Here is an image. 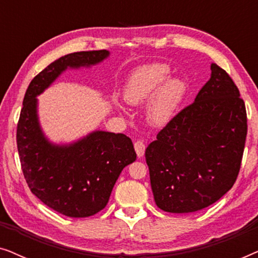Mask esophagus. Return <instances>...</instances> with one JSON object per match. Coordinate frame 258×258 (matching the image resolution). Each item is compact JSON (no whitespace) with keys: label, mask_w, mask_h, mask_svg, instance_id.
I'll return each instance as SVG.
<instances>
[{"label":"esophagus","mask_w":258,"mask_h":258,"mask_svg":"<svg viewBox=\"0 0 258 258\" xmlns=\"http://www.w3.org/2000/svg\"><path fill=\"white\" fill-rule=\"evenodd\" d=\"M134 148H135L137 156L142 157L144 155V151H146V144H144L143 142H141V141H136V142L134 143Z\"/></svg>","instance_id":"1"}]
</instances>
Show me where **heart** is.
<instances>
[{
  "mask_svg": "<svg viewBox=\"0 0 258 258\" xmlns=\"http://www.w3.org/2000/svg\"><path fill=\"white\" fill-rule=\"evenodd\" d=\"M170 70L165 64L154 63L141 67L129 77L123 98L128 104L146 102L147 118L153 124H163L171 117L185 93V84L176 77H168Z\"/></svg>",
  "mask_w": 258,
  "mask_h": 258,
  "instance_id": "b5f03b06",
  "label": "heart"
}]
</instances>
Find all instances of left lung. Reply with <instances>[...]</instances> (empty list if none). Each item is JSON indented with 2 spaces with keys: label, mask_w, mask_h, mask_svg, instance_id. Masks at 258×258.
Instances as JSON below:
<instances>
[{
  "label": "left lung",
  "mask_w": 258,
  "mask_h": 258,
  "mask_svg": "<svg viewBox=\"0 0 258 258\" xmlns=\"http://www.w3.org/2000/svg\"><path fill=\"white\" fill-rule=\"evenodd\" d=\"M211 77L146 149L157 207L176 214L211 206L232 188L244 151V101L229 74L211 63Z\"/></svg>",
  "instance_id": "8db88e82"
}]
</instances>
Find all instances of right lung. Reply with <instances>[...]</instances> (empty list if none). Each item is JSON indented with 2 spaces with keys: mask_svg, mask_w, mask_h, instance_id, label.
<instances>
[{
  "mask_svg": "<svg viewBox=\"0 0 258 258\" xmlns=\"http://www.w3.org/2000/svg\"><path fill=\"white\" fill-rule=\"evenodd\" d=\"M108 55L107 50L79 51L56 59L31 80L23 98L16 142L24 178L37 199L64 216L89 217L105 208L136 153L124 134L107 132H95L72 146H52L38 125L35 97L68 67L95 64Z\"/></svg>",
  "mask_w": 258,
  "mask_h": 258,
  "instance_id": "1",
  "label": "right lung"
}]
</instances>
